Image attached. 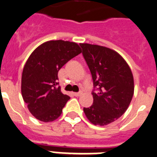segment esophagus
<instances>
[{"label": "esophagus", "mask_w": 157, "mask_h": 157, "mask_svg": "<svg viewBox=\"0 0 157 157\" xmlns=\"http://www.w3.org/2000/svg\"><path fill=\"white\" fill-rule=\"evenodd\" d=\"M74 96L79 97V96H80V95L82 94V92H81V91H80V92H75V93H74Z\"/></svg>", "instance_id": "esophagus-1"}]
</instances>
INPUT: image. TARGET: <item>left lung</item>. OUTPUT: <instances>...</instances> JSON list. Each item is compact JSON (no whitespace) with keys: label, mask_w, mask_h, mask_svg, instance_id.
I'll return each mask as SVG.
<instances>
[{"label":"left lung","mask_w":157,"mask_h":157,"mask_svg":"<svg viewBox=\"0 0 157 157\" xmlns=\"http://www.w3.org/2000/svg\"><path fill=\"white\" fill-rule=\"evenodd\" d=\"M82 53L91 73L94 102L83 112L95 125H106L121 117L134 94L131 69L119 54L109 48L80 43ZM95 90L99 91L95 93Z\"/></svg>","instance_id":"8db88e82"}]
</instances>
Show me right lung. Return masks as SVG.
Segmentation results:
<instances>
[{
  "label": "right lung",
  "instance_id": "right-lung-1",
  "mask_svg": "<svg viewBox=\"0 0 157 157\" xmlns=\"http://www.w3.org/2000/svg\"><path fill=\"white\" fill-rule=\"evenodd\" d=\"M80 52L75 42L52 40L39 45L29 57L21 76V94L38 120L49 122L60 116L70 98L57 86L58 72Z\"/></svg>",
  "mask_w": 157,
  "mask_h": 157
}]
</instances>
